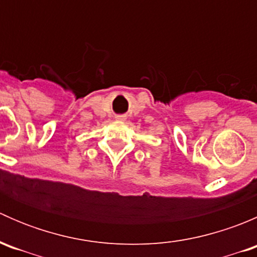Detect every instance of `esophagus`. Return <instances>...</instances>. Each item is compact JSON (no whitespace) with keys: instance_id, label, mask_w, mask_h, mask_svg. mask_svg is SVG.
Returning <instances> with one entry per match:
<instances>
[{"instance_id":"34e87169","label":"esophagus","mask_w":257,"mask_h":257,"mask_svg":"<svg viewBox=\"0 0 257 257\" xmlns=\"http://www.w3.org/2000/svg\"><path fill=\"white\" fill-rule=\"evenodd\" d=\"M116 119H118V120H125V116H124V115H118V116H116Z\"/></svg>"}]
</instances>
